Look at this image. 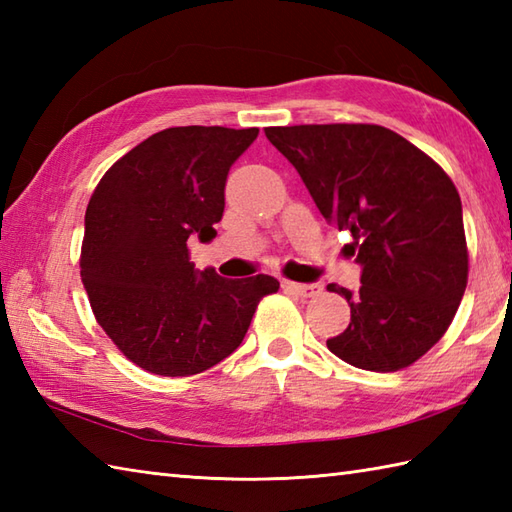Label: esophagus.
<instances>
[{"mask_svg":"<svg viewBox=\"0 0 512 512\" xmlns=\"http://www.w3.org/2000/svg\"><path fill=\"white\" fill-rule=\"evenodd\" d=\"M281 288H284L286 292H292V295L303 297V299L317 297V295H321V290H323L321 284H295V281H284Z\"/></svg>","mask_w":512,"mask_h":512,"instance_id":"34e87169","label":"esophagus"}]
</instances>
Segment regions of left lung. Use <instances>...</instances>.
I'll list each match as a JSON object with an SVG mask.
<instances>
[{
  "instance_id": "left-lung-1",
  "label": "left lung",
  "mask_w": 512,
  "mask_h": 512,
  "mask_svg": "<svg viewBox=\"0 0 512 512\" xmlns=\"http://www.w3.org/2000/svg\"><path fill=\"white\" fill-rule=\"evenodd\" d=\"M321 215L352 233L343 248L361 288L330 284L350 303L330 352L369 372L416 363L447 332L466 290L469 253L462 202L427 154L380 125L268 127Z\"/></svg>"
}]
</instances>
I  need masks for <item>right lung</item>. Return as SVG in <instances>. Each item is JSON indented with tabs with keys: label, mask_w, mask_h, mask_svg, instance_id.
Segmentation results:
<instances>
[{
	"label": "right lung",
	"mask_w": 512,
	"mask_h": 512,
	"mask_svg": "<svg viewBox=\"0 0 512 512\" xmlns=\"http://www.w3.org/2000/svg\"><path fill=\"white\" fill-rule=\"evenodd\" d=\"M259 129L169 127L116 160L85 211L81 279L105 334L158 376H193L231 356L268 275L226 279L189 262V237L211 242L228 169Z\"/></svg>",
	"instance_id": "add662e5"
}]
</instances>
